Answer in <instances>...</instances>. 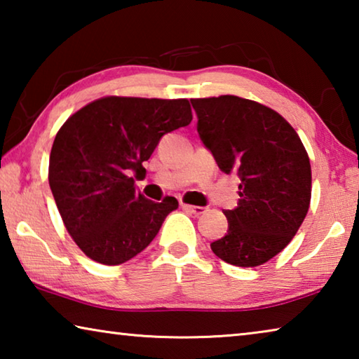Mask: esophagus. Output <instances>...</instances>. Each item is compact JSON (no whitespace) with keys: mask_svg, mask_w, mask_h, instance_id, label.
<instances>
[{"mask_svg":"<svg viewBox=\"0 0 359 359\" xmlns=\"http://www.w3.org/2000/svg\"><path fill=\"white\" fill-rule=\"evenodd\" d=\"M182 209L187 212H191L194 215H201L205 210V208H201V205H191V204H182Z\"/></svg>","mask_w":359,"mask_h":359,"instance_id":"obj_1","label":"esophagus"}]
</instances>
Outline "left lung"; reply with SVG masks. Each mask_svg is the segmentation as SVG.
Here are the masks:
<instances>
[{
	"label": "left lung",
	"instance_id": "1",
	"mask_svg": "<svg viewBox=\"0 0 359 359\" xmlns=\"http://www.w3.org/2000/svg\"><path fill=\"white\" fill-rule=\"evenodd\" d=\"M198 135L224 174L241 180L238 208L224 210L228 231L210 248L241 267L266 263L290 244L307 215L311 161L280 114L239 96L191 100Z\"/></svg>",
	"mask_w": 359,
	"mask_h": 359
}]
</instances>
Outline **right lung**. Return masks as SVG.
Masks as SVG:
<instances>
[{"mask_svg":"<svg viewBox=\"0 0 359 359\" xmlns=\"http://www.w3.org/2000/svg\"><path fill=\"white\" fill-rule=\"evenodd\" d=\"M193 118L188 100L107 98L65 121L48 161V185L71 238L88 258L117 266L135 258L179 208L177 199L150 201L131 174L160 139Z\"/></svg>","mask_w":359,"mask_h":359,"instance_id":"1","label":"right lung"}]
</instances>
